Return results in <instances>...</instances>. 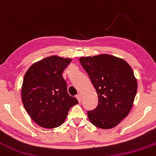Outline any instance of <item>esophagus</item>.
I'll list each match as a JSON object with an SVG mask.
<instances>
[{
	"label": "esophagus",
	"instance_id": "obj_1",
	"mask_svg": "<svg viewBox=\"0 0 156 156\" xmlns=\"http://www.w3.org/2000/svg\"><path fill=\"white\" fill-rule=\"evenodd\" d=\"M76 98H77L78 101L79 102H81V100H82V97H81V95L80 94H78L77 95H76Z\"/></svg>",
	"mask_w": 156,
	"mask_h": 156
}]
</instances>
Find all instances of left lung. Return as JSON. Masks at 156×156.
<instances>
[{"label": "left lung", "mask_w": 156, "mask_h": 156, "mask_svg": "<svg viewBox=\"0 0 156 156\" xmlns=\"http://www.w3.org/2000/svg\"><path fill=\"white\" fill-rule=\"evenodd\" d=\"M79 60L98 97L96 108L88 112L89 120L98 128L116 127L133 105L137 80L133 69L124 59L108 54Z\"/></svg>", "instance_id": "8db88e82"}]
</instances>
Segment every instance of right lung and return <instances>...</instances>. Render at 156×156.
<instances>
[{
  "label": "right lung",
  "mask_w": 156,
  "mask_h": 156,
  "mask_svg": "<svg viewBox=\"0 0 156 156\" xmlns=\"http://www.w3.org/2000/svg\"><path fill=\"white\" fill-rule=\"evenodd\" d=\"M72 61L58 55L34 63L24 76L21 98L32 121L43 128L61 126L72 106L78 104L67 92L62 73Z\"/></svg>",
  "instance_id": "1"
}]
</instances>
